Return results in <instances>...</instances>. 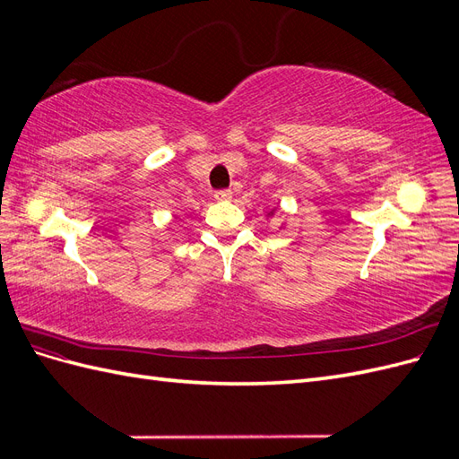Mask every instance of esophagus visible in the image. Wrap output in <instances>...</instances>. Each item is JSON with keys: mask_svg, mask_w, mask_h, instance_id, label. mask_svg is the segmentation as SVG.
<instances>
[{"mask_svg": "<svg viewBox=\"0 0 459 459\" xmlns=\"http://www.w3.org/2000/svg\"><path fill=\"white\" fill-rule=\"evenodd\" d=\"M214 199L216 201H230L231 191L230 189H218V191H214Z\"/></svg>", "mask_w": 459, "mask_h": 459, "instance_id": "1", "label": "esophagus"}]
</instances>
